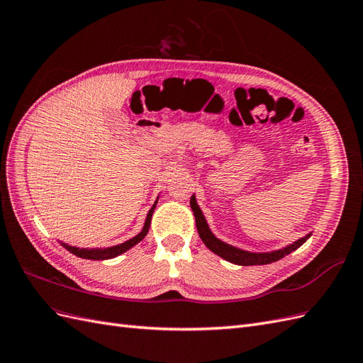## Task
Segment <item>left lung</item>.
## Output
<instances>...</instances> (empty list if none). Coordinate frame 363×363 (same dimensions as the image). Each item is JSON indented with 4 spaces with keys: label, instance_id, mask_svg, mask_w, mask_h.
I'll return each mask as SVG.
<instances>
[{
    "label": "left lung",
    "instance_id": "1",
    "mask_svg": "<svg viewBox=\"0 0 363 363\" xmlns=\"http://www.w3.org/2000/svg\"><path fill=\"white\" fill-rule=\"evenodd\" d=\"M191 207L195 215V224H196V230H199V235L201 238V240L204 242V245L211 250L215 255H218L219 257H223L224 260L235 263V265H240V267H251V265H268V263L277 262L280 259H283L284 256H288L289 252L295 251L296 248H300L307 239L312 236V233H307L306 236L296 239L295 242L279 248V250H272V251H248V250H242L238 248L235 245H230L224 240L218 239L213 233L211 227H208L206 218L201 212V208L196 203L195 194L191 196Z\"/></svg>",
    "mask_w": 363,
    "mask_h": 363
}]
</instances>
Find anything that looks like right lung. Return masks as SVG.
<instances>
[{"mask_svg":"<svg viewBox=\"0 0 363 363\" xmlns=\"http://www.w3.org/2000/svg\"><path fill=\"white\" fill-rule=\"evenodd\" d=\"M157 201H159V196H157V200L155 201V204H152V207L148 211L147 218H145V223H144V227H142L140 232L136 236L125 240V242H123V244H118V245H113V247H106V248H79V247H72V245L65 244V242H62V240H59V242H60L62 247L67 248L69 252H72V255H75L77 257L89 259V260L113 259V257H116L119 255H123V252L128 251L130 248H133L136 244H139L140 240L147 236L148 230H150V224H151V216H152V212H155Z\"/></svg>","mask_w":363,"mask_h":363,"instance_id":"obj_1","label":"right lung"}]
</instances>
